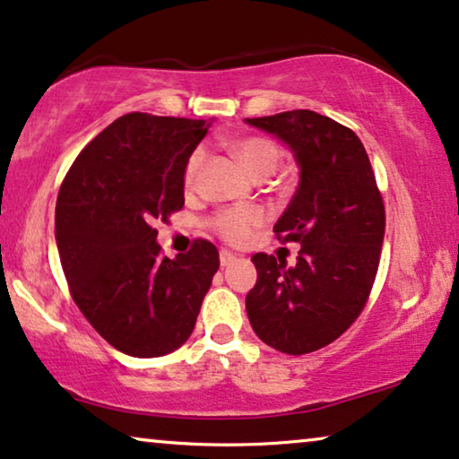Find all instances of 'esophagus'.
Returning a JSON list of instances; mask_svg holds the SVG:
<instances>
[{"mask_svg":"<svg viewBox=\"0 0 459 459\" xmlns=\"http://www.w3.org/2000/svg\"><path fill=\"white\" fill-rule=\"evenodd\" d=\"M236 259H238V256L234 253H230V250H221V253H219V261H221L223 267L231 265V263H234Z\"/></svg>","mask_w":459,"mask_h":459,"instance_id":"esophagus-1","label":"esophagus"}]
</instances>
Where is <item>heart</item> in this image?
<instances>
[{
    "label": "heart",
    "instance_id": "1",
    "mask_svg": "<svg viewBox=\"0 0 459 459\" xmlns=\"http://www.w3.org/2000/svg\"><path fill=\"white\" fill-rule=\"evenodd\" d=\"M234 152L247 171L255 178H267L278 169L281 160V148L265 135H247L234 142ZM204 162V150L196 148L187 156L184 167V186L192 190L196 186L198 173ZM265 221V211L261 206H231L219 211L211 219V228L217 236H221L230 244H244L250 240L253 231Z\"/></svg>",
    "mask_w": 459,
    "mask_h": 459
}]
</instances>
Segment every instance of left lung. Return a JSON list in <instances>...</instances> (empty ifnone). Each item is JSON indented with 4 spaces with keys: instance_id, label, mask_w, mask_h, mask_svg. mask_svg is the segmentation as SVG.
Instances as JSON below:
<instances>
[{
    "instance_id": "left-lung-1",
    "label": "left lung",
    "mask_w": 459,
    "mask_h": 459,
    "mask_svg": "<svg viewBox=\"0 0 459 459\" xmlns=\"http://www.w3.org/2000/svg\"><path fill=\"white\" fill-rule=\"evenodd\" d=\"M292 148L299 190L273 225L280 242H299L297 265L256 253L247 294L255 334L288 355L334 342L372 292L385 240V200L359 137L313 110L247 118Z\"/></svg>"
}]
</instances>
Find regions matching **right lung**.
Here are the masks:
<instances>
[{"mask_svg":"<svg viewBox=\"0 0 459 459\" xmlns=\"http://www.w3.org/2000/svg\"><path fill=\"white\" fill-rule=\"evenodd\" d=\"M211 123L129 112L81 150L56 203L68 290L93 330L131 357H160L190 338L219 253L194 242L175 259L154 223L184 209V167Z\"/></svg>","mask_w":459,"mask_h":459,"instance_id":"right-lung-1","label":"right lung"}]
</instances>
